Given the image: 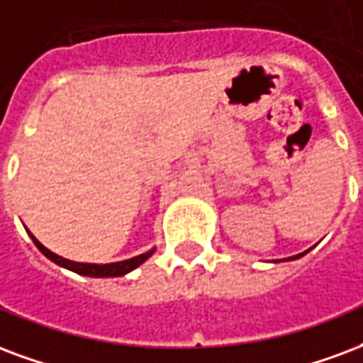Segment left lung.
<instances>
[{
  "instance_id": "left-lung-1",
  "label": "left lung",
  "mask_w": 363,
  "mask_h": 363,
  "mask_svg": "<svg viewBox=\"0 0 363 363\" xmlns=\"http://www.w3.org/2000/svg\"><path fill=\"white\" fill-rule=\"evenodd\" d=\"M304 254H306V252H304ZM304 254H298V256H292V257H289V259H296V257H302Z\"/></svg>"
}]
</instances>
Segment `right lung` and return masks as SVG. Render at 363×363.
<instances>
[{
	"instance_id": "obj_1",
	"label": "right lung",
	"mask_w": 363,
	"mask_h": 363,
	"mask_svg": "<svg viewBox=\"0 0 363 363\" xmlns=\"http://www.w3.org/2000/svg\"><path fill=\"white\" fill-rule=\"evenodd\" d=\"M32 240H34L36 248H38L45 257H50L52 262H55V264L61 265V267H67V269L74 271V273H79V275H86V277H121V275H127L128 271H133L134 267H138L140 264H144L147 257L154 254V250H150L146 254L130 257V259H125V262H117V264H77V262H71V259H65V257H61L57 256V254L50 252V250L45 248V246H42L34 236H32Z\"/></svg>"
}]
</instances>
